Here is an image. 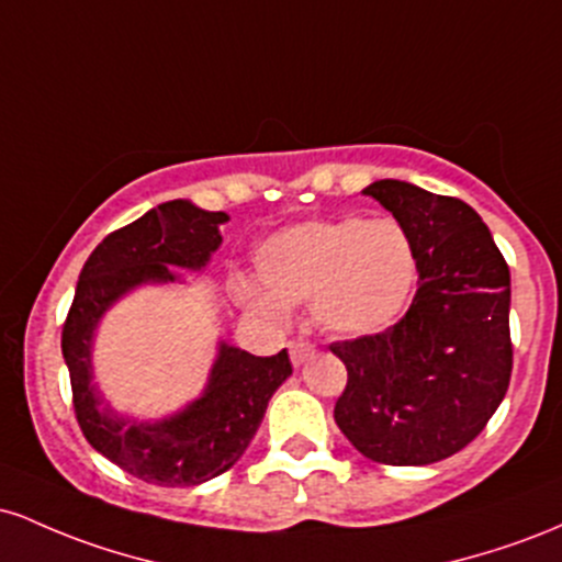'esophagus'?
Masks as SVG:
<instances>
[{"label":"esophagus","mask_w":562,"mask_h":562,"mask_svg":"<svg viewBox=\"0 0 562 562\" xmlns=\"http://www.w3.org/2000/svg\"><path fill=\"white\" fill-rule=\"evenodd\" d=\"M312 357H314V346L308 344V340H293V344H290V362H293V367L306 364Z\"/></svg>","instance_id":"1"}]
</instances>
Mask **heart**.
Listing matches in <instances>:
<instances>
[{
    "label": "heart",
    "instance_id": "1",
    "mask_svg": "<svg viewBox=\"0 0 562 562\" xmlns=\"http://www.w3.org/2000/svg\"><path fill=\"white\" fill-rule=\"evenodd\" d=\"M261 282L237 277L235 299L256 317L285 325L293 303L312 301L314 322L338 338L389 330L415 293L417 250L393 218H308L256 250Z\"/></svg>",
    "mask_w": 562,
    "mask_h": 562
}]
</instances>
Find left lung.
Wrapping results in <instances>:
<instances>
[{
    "instance_id": "8db88e82",
    "label": "left lung",
    "mask_w": 562,
    "mask_h": 562,
    "mask_svg": "<svg viewBox=\"0 0 562 562\" xmlns=\"http://www.w3.org/2000/svg\"><path fill=\"white\" fill-rule=\"evenodd\" d=\"M362 192L409 232L420 282L389 330L330 346L348 370L335 423L372 462L434 465L465 449L507 393L509 269L462 200L398 179Z\"/></svg>"
}]
</instances>
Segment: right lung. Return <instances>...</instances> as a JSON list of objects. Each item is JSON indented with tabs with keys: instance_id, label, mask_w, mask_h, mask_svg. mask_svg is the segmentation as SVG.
<instances>
[{
	"instance_id": "obj_1",
	"label": "right lung",
	"mask_w": 562,
	"mask_h": 562,
	"mask_svg": "<svg viewBox=\"0 0 562 562\" xmlns=\"http://www.w3.org/2000/svg\"><path fill=\"white\" fill-rule=\"evenodd\" d=\"M227 222L224 211L169 200L108 235L83 263L63 327V359L83 436L121 470L158 486H198L227 473L259 430L269 398L293 375L285 348L254 357L218 340L200 396L156 420L115 412L94 383L92 346L102 317L137 288L184 282L177 269L203 272Z\"/></svg>"
}]
</instances>
